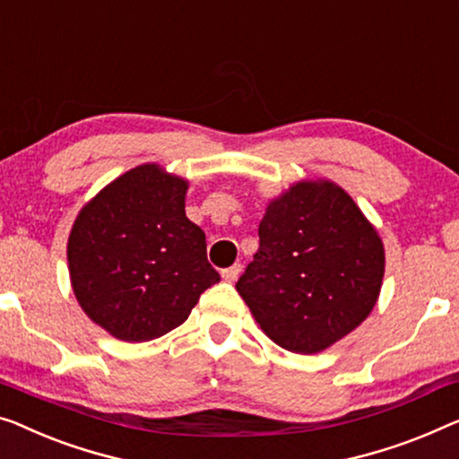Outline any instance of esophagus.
I'll list each match as a JSON object with an SVG mask.
<instances>
[{"instance_id": "obj_1", "label": "esophagus", "mask_w": 459, "mask_h": 459, "mask_svg": "<svg viewBox=\"0 0 459 459\" xmlns=\"http://www.w3.org/2000/svg\"><path fill=\"white\" fill-rule=\"evenodd\" d=\"M241 270H243L241 264H235V265H230V268H224L222 278L227 280V282H235V280L238 278V273H241Z\"/></svg>"}]
</instances>
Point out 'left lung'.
I'll use <instances>...</instances> for the list:
<instances>
[{
	"mask_svg": "<svg viewBox=\"0 0 459 459\" xmlns=\"http://www.w3.org/2000/svg\"><path fill=\"white\" fill-rule=\"evenodd\" d=\"M259 249L237 290L268 338L316 354L377 303L385 253L360 208L332 181H300L270 202Z\"/></svg>",
	"mask_w": 459,
	"mask_h": 459,
	"instance_id": "8db88e82",
	"label": "left lung"
}]
</instances>
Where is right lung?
<instances>
[{
  "instance_id": "add662e5",
  "label": "right lung",
  "mask_w": 459,
  "mask_h": 459,
  "mask_svg": "<svg viewBox=\"0 0 459 459\" xmlns=\"http://www.w3.org/2000/svg\"><path fill=\"white\" fill-rule=\"evenodd\" d=\"M186 179L142 164L80 210L67 241L72 289L111 336H164L221 280L208 264L206 235L186 216Z\"/></svg>"
}]
</instances>
